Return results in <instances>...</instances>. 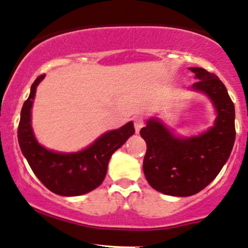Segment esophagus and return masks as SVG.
Masks as SVG:
<instances>
[{"instance_id": "34e87169", "label": "esophagus", "mask_w": 248, "mask_h": 248, "mask_svg": "<svg viewBox=\"0 0 248 248\" xmlns=\"http://www.w3.org/2000/svg\"><path fill=\"white\" fill-rule=\"evenodd\" d=\"M144 127V121H142V119L140 116H137L134 119V128H135V132L139 133L140 129Z\"/></svg>"}]
</instances>
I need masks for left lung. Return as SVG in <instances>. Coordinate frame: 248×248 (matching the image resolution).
I'll list each match as a JSON object with an SVG mask.
<instances>
[{
	"label": "left lung",
	"mask_w": 248,
	"mask_h": 248,
	"mask_svg": "<svg viewBox=\"0 0 248 248\" xmlns=\"http://www.w3.org/2000/svg\"><path fill=\"white\" fill-rule=\"evenodd\" d=\"M196 83L216 111L213 127L199 135L178 137L158 117H151L140 135L147 150L144 173L148 184L165 195L186 197L210 184L228 160L235 141V109L225 84L202 67H190Z\"/></svg>",
	"instance_id": "8db88e82"
}]
</instances>
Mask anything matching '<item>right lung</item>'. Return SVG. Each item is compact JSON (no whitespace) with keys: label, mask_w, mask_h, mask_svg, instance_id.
Wrapping results in <instances>:
<instances>
[{"label":"right lung","mask_w":248,"mask_h":248,"mask_svg":"<svg viewBox=\"0 0 248 248\" xmlns=\"http://www.w3.org/2000/svg\"><path fill=\"white\" fill-rule=\"evenodd\" d=\"M45 75L31 87V93L21 109L17 139L31 169L52 192L61 196H79L102 184L111 155L134 134L133 122L103 133L93 144L78 152H57L39 144L32 128V106L36 87Z\"/></svg>","instance_id":"add662e5"}]
</instances>
